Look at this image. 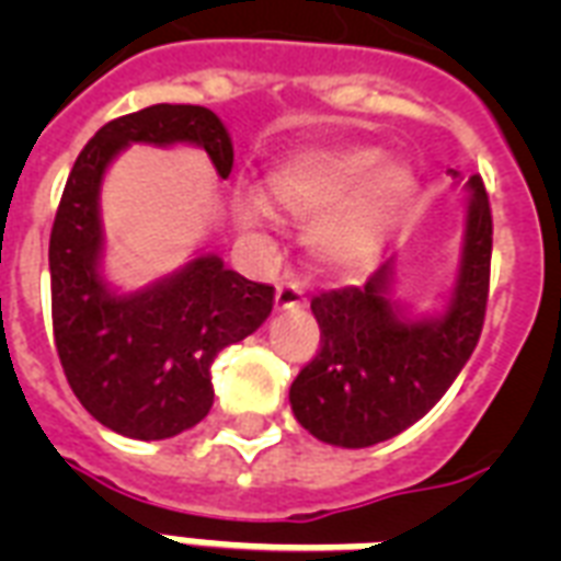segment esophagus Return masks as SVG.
I'll use <instances>...</instances> for the list:
<instances>
[{"instance_id": "1", "label": "esophagus", "mask_w": 561, "mask_h": 561, "mask_svg": "<svg viewBox=\"0 0 561 561\" xmlns=\"http://www.w3.org/2000/svg\"><path fill=\"white\" fill-rule=\"evenodd\" d=\"M306 306V288L294 279L276 285V308H299Z\"/></svg>"}]
</instances>
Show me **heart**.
I'll use <instances>...</instances> for the list:
<instances>
[{
	"label": "heart",
	"mask_w": 561,
	"mask_h": 561,
	"mask_svg": "<svg viewBox=\"0 0 561 561\" xmlns=\"http://www.w3.org/2000/svg\"><path fill=\"white\" fill-rule=\"evenodd\" d=\"M267 197L253 186L236 192L238 218L259 227L279 206L294 218H314L308 247L332 273L373 264L399 224L413 180L401 165L375 160L369 148H308L267 174Z\"/></svg>",
	"instance_id": "1"
}]
</instances>
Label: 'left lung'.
I'll list each match as a JSON object with an SVG mask.
<instances>
[{
	"mask_svg": "<svg viewBox=\"0 0 561 561\" xmlns=\"http://www.w3.org/2000/svg\"><path fill=\"white\" fill-rule=\"evenodd\" d=\"M492 262V209L480 174L469 180V215L451 299L439 317L408 320L390 299L392 259L360 288L311 299L320 350L290 383V408L308 434L367 448L401 434L443 399L483 332Z\"/></svg>",
	"mask_w": 561,
	"mask_h": 561,
	"instance_id": "left-lung-1",
	"label": "left lung"
}]
</instances>
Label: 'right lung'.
I'll use <instances>...</instances> for the list:
<instances>
[{
  "label": "right lung",
  "instance_id": "obj_1",
  "mask_svg": "<svg viewBox=\"0 0 561 561\" xmlns=\"http://www.w3.org/2000/svg\"><path fill=\"white\" fill-rule=\"evenodd\" d=\"M130 142L197 145L220 178L232 171L227 127L197 104H153L101 127L75 160L48 238L51 325L66 381L90 416L130 439H169L209 413L211 360L267 320L273 285L197 255L169 279L113 294L99 273V192Z\"/></svg>",
  "mask_w": 561,
  "mask_h": 561
}]
</instances>
